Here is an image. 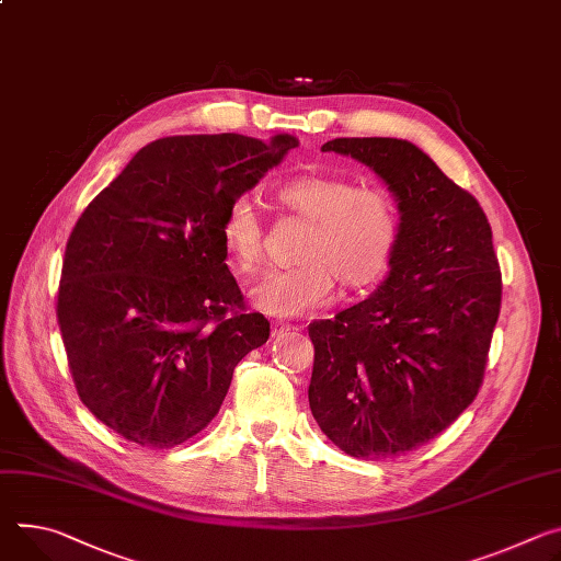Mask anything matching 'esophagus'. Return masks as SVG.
<instances>
[{
    "label": "esophagus",
    "instance_id": "34e87169",
    "mask_svg": "<svg viewBox=\"0 0 561 561\" xmlns=\"http://www.w3.org/2000/svg\"><path fill=\"white\" fill-rule=\"evenodd\" d=\"M286 331H290V324H288V322H282V320H275V322H273V337H275V335H282V333H286Z\"/></svg>",
    "mask_w": 561,
    "mask_h": 561
}]
</instances>
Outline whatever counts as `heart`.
<instances>
[{
    "mask_svg": "<svg viewBox=\"0 0 561 561\" xmlns=\"http://www.w3.org/2000/svg\"><path fill=\"white\" fill-rule=\"evenodd\" d=\"M279 201L309 219L297 245V266L268 271L250 288L254 309L301 316L324 307L335 282L344 290L374 286L387 273L400 239V210L385 187L335 174H299ZM221 241L237 273L250 275L264 260V224L248 196H234L221 219Z\"/></svg>",
    "mask_w": 561,
    "mask_h": 561,
    "instance_id": "1",
    "label": "heart"
}]
</instances>
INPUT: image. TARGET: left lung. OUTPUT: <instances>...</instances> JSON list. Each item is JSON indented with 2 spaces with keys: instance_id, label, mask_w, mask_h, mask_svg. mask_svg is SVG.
I'll return each mask as SVG.
<instances>
[{
  "instance_id": "1",
  "label": "left lung",
  "mask_w": 561,
  "mask_h": 561,
  "mask_svg": "<svg viewBox=\"0 0 561 561\" xmlns=\"http://www.w3.org/2000/svg\"><path fill=\"white\" fill-rule=\"evenodd\" d=\"M322 151L371 168L393 192L400 239L367 299L309 327V404L348 456L416 449L477 398L501 309V273L479 201L402 138H335Z\"/></svg>"
}]
</instances>
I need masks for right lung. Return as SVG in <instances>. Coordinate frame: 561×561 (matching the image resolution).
Segmentation results:
<instances>
[{
    "mask_svg": "<svg viewBox=\"0 0 561 561\" xmlns=\"http://www.w3.org/2000/svg\"><path fill=\"white\" fill-rule=\"evenodd\" d=\"M241 134L145 145L80 215L65 250L58 324L89 412L127 440L165 449L217 416L232 371L262 346V313L226 266L221 219L288 149Z\"/></svg>",
    "mask_w": 561,
    "mask_h": 561,
    "instance_id": "obj_1",
    "label": "right lung"
}]
</instances>
